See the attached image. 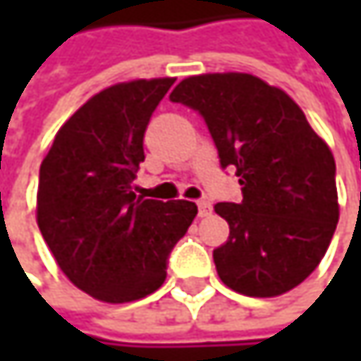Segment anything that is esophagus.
I'll list each match as a JSON object with an SVG mask.
<instances>
[{
    "label": "esophagus",
    "mask_w": 361,
    "mask_h": 361,
    "mask_svg": "<svg viewBox=\"0 0 361 361\" xmlns=\"http://www.w3.org/2000/svg\"><path fill=\"white\" fill-rule=\"evenodd\" d=\"M211 213H213L211 202H209V200H198V215H200V217H209Z\"/></svg>",
    "instance_id": "34e87169"
}]
</instances>
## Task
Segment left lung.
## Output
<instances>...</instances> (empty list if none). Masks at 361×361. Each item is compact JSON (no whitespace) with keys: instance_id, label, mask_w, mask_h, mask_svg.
<instances>
[{"instance_id":"left-lung-1","label":"left lung","mask_w":361,"mask_h":361,"mask_svg":"<svg viewBox=\"0 0 361 361\" xmlns=\"http://www.w3.org/2000/svg\"><path fill=\"white\" fill-rule=\"evenodd\" d=\"M198 110L221 167L232 165L243 200L217 202L230 226L213 251L221 282L247 297H280L322 261L338 224L334 157L305 112L249 73H207L169 96Z\"/></svg>"}]
</instances>
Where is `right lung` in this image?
<instances>
[{"label": "right lung", "mask_w": 361, "mask_h": 361, "mask_svg": "<svg viewBox=\"0 0 361 361\" xmlns=\"http://www.w3.org/2000/svg\"><path fill=\"white\" fill-rule=\"evenodd\" d=\"M173 77L133 79L92 96L56 133L37 188V226L58 267L104 303L163 286L167 257L198 209L135 196L144 131Z\"/></svg>", "instance_id": "obj_1"}]
</instances>
